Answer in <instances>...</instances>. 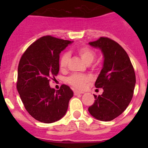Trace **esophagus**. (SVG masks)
Wrapping results in <instances>:
<instances>
[{
    "instance_id": "34e87169",
    "label": "esophagus",
    "mask_w": 148,
    "mask_h": 148,
    "mask_svg": "<svg viewBox=\"0 0 148 148\" xmlns=\"http://www.w3.org/2000/svg\"><path fill=\"white\" fill-rule=\"evenodd\" d=\"M84 92H79V91H74V95H82V94H84Z\"/></svg>"
}]
</instances>
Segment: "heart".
I'll return each instance as SVG.
<instances>
[{"mask_svg": "<svg viewBox=\"0 0 148 148\" xmlns=\"http://www.w3.org/2000/svg\"><path fill=\"white\" fill-rule=\"evenodd\" d=\"M77 53L81 59L84 61V63L86 64H90L92 63L96 56V53L92 49L86 47V46H82L77 49ZM69 60V53H64L61 56L59 59V66L60 69H63L66 67L68 64ZM90 77L87 75H82V74H73L68 77L66 79L67 82L70 85L77 89H83L86 86V84L90 81Z\"/></svg>", "mask_w": 148, "mask_h": 148, "instance_id": "heart-1", "label": "heart"}]
</instances>
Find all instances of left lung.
Here are the masks:
<instances>
[{
  "mask_svg": "<svg viewBox=\"0 0 148 148\" xmlns=\"http://www.w3.org/2000/svg\"><path fill=\"white\" fill-rule=\"evenodd\" d=\"M99 49L104 62L95 87L102 88V95L95 96V101L88 110L100 121H111L120 115L129 105L134 93L136 78L127 52L120 44L106 37L89 42Z\"/></svg>",
  "mask_w": 148,
  "mask_h": 148,
  "instance_id": "obj_1",
  "label": "left lung"
}]
</instances>
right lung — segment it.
Instances as JSON below:
<instances>
[{
    "instance_id": "add662e5",
    "label": "right lung",
    "mask_w": 148,
    "mask_h": 148,
    "mask_svg": "<svg viewBox=\"0 0 148 148\" xmlns=\"http://www.w3.org/2000/svg\"><path fill=\"white\" fill-rule=\"evenodd\" d=\"M73 41L46 36L33 43L21 58L17 89L27 112L35 120L52 123L65 115L73 91L63 84L59 90L49 81L59 71V54Z\"/></svg>"
}]
</instances>
